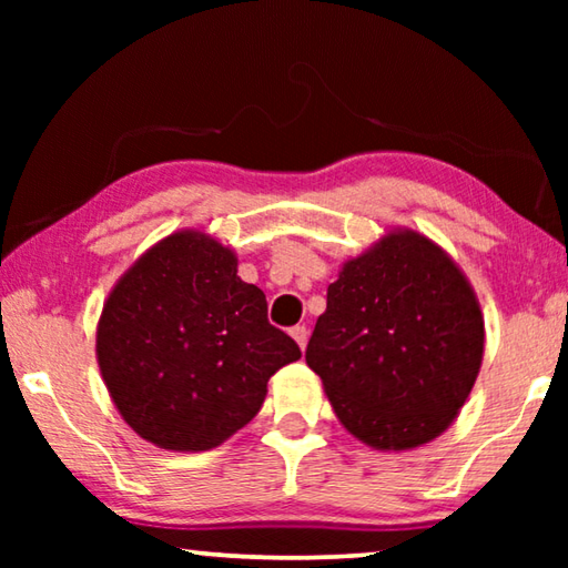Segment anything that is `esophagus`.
I'll use <instances>...</instances> for the list:
<instances>
[{"label": "esophagus", "instance_id": "1", "mask_svg": "<svg viewBox=\"0 0 568 568\" xmlns=\"http://www.w3.org/2000/svg\"><path fill=\"white\" fill-rule=\"evenodd\" d=\"M291 335L295 338V343L301 345V348H305V343H307V328H305V325H295V328H291Z\"/></svg>", "mask_w": 568, "mask_h": 568}]
</instances>
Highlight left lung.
I'll use <instances>...</instances> for the list:
<instances>
[{
  "label": "left lung",
  "mask_w": 568,
  "mask_h": 568,
  "mask_svg": "<svg viewBox=\"0 0 568 568\" xmlns=\"http://www.w3.org/2000/svg\"><path fill=\"white\" fill-rule=\"evenodd\" d=\"M480 358L484 318L474 291L444 250L410 230L343 265L305 351L335 416L381 450L444 434Z\"/></svg>",
  "instance_id": "8db88e82"
}]
</instances>
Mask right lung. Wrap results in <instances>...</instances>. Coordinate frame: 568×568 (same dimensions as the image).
Here are the masks:
<instances>
[{
  "label": "right lung",
  "instance_id": "obj_1",
  "mask_svg": "<svg viewBox=\"0 0 568 568\" xmlns=\"http://www.w3.org/2000/svg\"><path fill=\"white\" fill-rule=\"evenodd\" d=\"M301 358L267 321L261 287L213 237L175 233L134 263L104 303L102 378L122 418L170 450H207L261 410L267 381Z\"/></svg>",
  "mask_w": 568,
  "mask_h": 568
}]
</instances>
